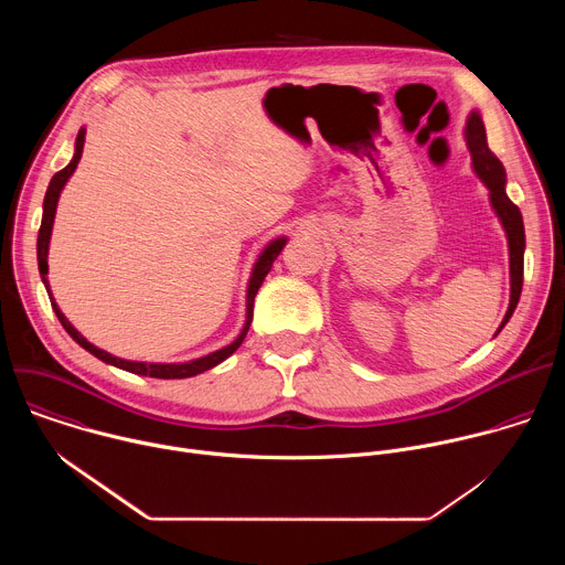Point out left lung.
Here are the masks:
<instances>
[{"label":"left lung","mask_w":565,"mask_h":565,"mask_svg":"<svg viewBox=\"0 0 565 565\" xmlns=\"http://www.w3.org/2000/svg\"><path fill=\"white\" fill-rule=\"evenodd\" d=\"M465 142L471 153V170L480 179V183L488 188L490 205L505 232L508 238V257H510V303L505 310V317L499 324L494 338L505 329L510 317L514 315V308L521 299L523 290V253H525V227H523V216L521 210L510 201L505 185H508V174L501 160L490 151L488 147V134L486 125H482V116L478 109H471L467 120H465Z\"/></svg>","instance_id":"left-lung-1"}]
</instances>
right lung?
Segmentation results:
<instances>
[{
  "label": "right lung",
  "mask_w": 565,
  "mask_h": 565,
  "mask_svg": "<svg viewBox=\"0 0 565 565\" xmlns=\"http://www.w3.org/2000/svg\"><path fill=\"white\" fill-rule=\"evenodd\" d=\"M85 136H87V129L83 127L77 131V138H75V149H73V158L68 160V166L64 170H60L49 188H46V196H44V205H42V225H40V232H38V268H40V277H42V284L49 292V299H51V306L60 319V324L64 327V331L73 338V342H77L79 347H83L85 351H89L92 355H96L98 360H103L105 364H111L116 369H122V371H129V373H136V375H149V377H160V380H183V377H192V375H199L216 364H221L223 360H227L238 347L241 342L246 340L248 335V329L253 324V306H255V297H257V290L262 288L266 275L270 273L275 259L281 255V250L286 248L288 244V236H277L273 241H268L266 248L259 253L255 266H253V273H250V279H248V288H246V321H244V329H241V333L236 335L234 342H230L227 347L218 349V351H212L203 358H194V360H188V362H136V360H122L118 355H111L98 347H94L83 333H79L71 321L64 317V312L60 310V306L55 303L53 295H51V286H49V244H51V232H53V221H55V210H57V201H60V194L64 190V185L68 183V179L73 177L79 158H83V149H85Z\"/></svg>",
  "instance_id": "1"
}]
</instances>
